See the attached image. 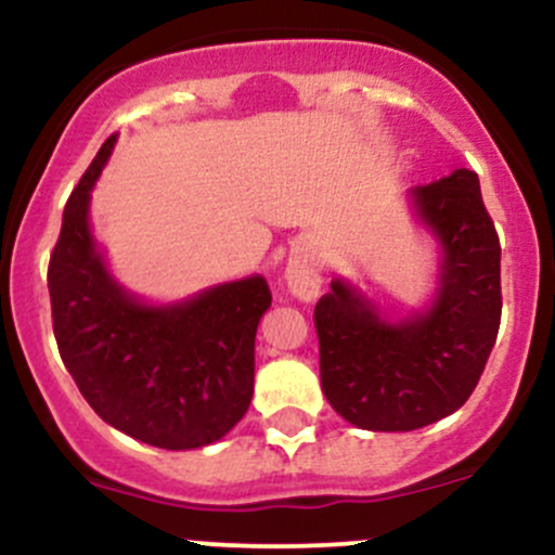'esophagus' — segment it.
Here are the masks:
<instances>
[{"label":"esophagus","instance_id":"34e87169","mask_svg":"<svg viewBox=\"0 0 555 555\" xmlns=\"http://www.w3.org/2000/svg\"><path fill=\"white\" fill-rule=\"evenodd\" d=\"M284 279H287L289 293H293L298 300H306V304H309V300H313L319 295V273L313 271L309 260H304V257L289 260Z\"/></svg>","mask_w":555,"mask_h":555}]
</instances>
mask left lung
Segmentation results:
<instances>
[{
  "mask_svg": "<svg viewBox=\"0 0 555 555\" xmlns=\"http://www.w3.org/2000/svg\"><path fill=\"white\" fill-rule=\"evenodd\" d=\"M411 198L443 246L429 311L386 322L344 279L313 309L324 397L346 422L373 433H411L459 411L500 333L502 249L478 173L456 169L413 188Z\"/></svg>",
  "mask_w": 555,
  "mask_h": 555,
  "instance_id": "left-lung-1",
  "label": "left lung"
}]
</instances>
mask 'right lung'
I'll use <instances>...</instances> for the list:
<instances>
[{
    "label": "right lung",
    "instance_id": "1",
    "mask_svg": "<svg viewBox=\"0 0 555 555\" xmlns=\"http://www.w3.org/2000/svg\"><path fill=\"white\" fill-rule=\"evenodd\" d=\"M109 137L64 206L50 251L53 333L66 371L109 427L188 451L225 438L255 389V333L271 306L266 279L220 284L177 306H144L106 271L88 225Z\"/></svg>",
    "mask_w": 555,
    "mask_h": 555
}]
</instances>
